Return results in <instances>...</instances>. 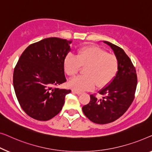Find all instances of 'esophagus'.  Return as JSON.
Segmentation results:
<instances>
[{"mask_svg":"<svg viewBox=\"0 0 152 152\" xmlns=\"http://www.w3.org/2000/svg\"><path fill=\"white\" fill-rule=\"evenodd\" d=\"M72 92H74V93H75V94H76L77 95H80V94H81V93L80 91H76V90H75V89H73V90H72Z\"/></svg>","mask_w":152,"mask_h":152,"instance_id":"esophagus-1","label":"esophagus"}]
</instances>
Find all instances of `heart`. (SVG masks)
Listing matches in <instances>:
<instances>
[{"label":"heart","instance_id":"1","mask_svg":"<svg viewBox=\"0 0 152 152\" xmlns=\"http://www.w3.org/2000/svg\"><path fill=\"white\" fill-rule=\"evenodd\" d=\"M64 69L68 76H74L81 66L86 67L85 76L74 78L68 83L71 88L77 91H88L107 85L118 71V61L116 56L107 54L97 46L83 47L78 50L76 56L72 54L66 56L63 62Z\"/></svg>","mask_w":152,"mask_h":152}]
</instances>
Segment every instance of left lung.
Instances as JSON below:
<instances>
[{
  "mask_svg": "<svg viewBox=\"0 0 152 152\" xmlns=\"http://www.w3.org/2000/svg\"><path fill=\"white\" fill-rule=\"evenodd\" d=\"M114 51L118 61V71L114 79L98 91L102 98L90 95V102L83 106L84 114L93 123L107 124L125 114L134 98L137 75L131 60L123 49L103 41Z\"/></svg>",
  "mask_w": 152,
  "mask_h": 152,
  "instance_id": "left-lung-1",
  "label": "left lung"
}]
</instances>
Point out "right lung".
I'll return each mask as SVG.
<instances>
[{
  "label": "right lung",
  "mask_w": 152,
  "mask_h": 152,
  "mask_svg": "<svg viewBox=\"0 0 152 152\" xmlns=\"http://www.w3.org/2000/svg\"><path fill=\"white\" fill-rule=\"evenodd\" d=\"M72 40L56 37L42 39L27 47L21 54L13 75L19 104L26 114L46 121L61 112L70 89L56 88L65 83L64 59Z\"/></svg>",
  "instance_id": "1"
}]
</instances>
